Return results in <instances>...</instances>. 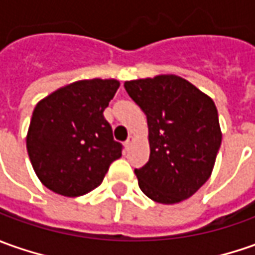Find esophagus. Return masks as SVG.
Segmentation results:
<instances>
[{
	"instance_id": "34e87169",
	"label": "esophagus",
	"mask_w": 255,
	"mask_h": 255,
	"mask_svg": "<svg viewBox=\"0 0 255 255\" xmlns=\"http://www.w3.org/2000/svg\"><path fill=\"white\" fill-rule=\"evenodd\" d=\"M132 141H134V136L132 135H129L128 136V139L127 141H126V142H124V145H126V148H129V146H131V144H132Z\"/></svg>"
}]
</instances>
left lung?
<instances>
[{
  "label": "left lung",
  "instance_id": "8db88e82",
  "mask_svg": "<svg viewBox=\"0 0 255 255\" xmlns=\"http://www.w3.org/2000/svg\"><path fill=\"white\" fill-rule=\"evenodd\" d=\"M124 87L149 129V161L134 171L139 189L165 205L190 198L212 175L222 144L215 103L175 75L131 80Z\"/></svg>",
  "mask_w": 255,
  "mask_h": 255
}]
</instances>
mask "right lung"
Listing matches in <instances>:
<instances>
[{
	"label": "right lung",
	"mask_w": 255,
	"mask_h": 255,
	"mask_svg": "<svg viewBox=\"0 0 255 255\" xmlns=\"http://www.w3.org/2000/svg\"><path fill=\"white\" fill-rule=\"evenodd\" d=\"M119 87L114 79L80 80L36 104L26 149L35 173L52 192L69 198L92 192L121 156L123 145L103 116Z\"/></svg>",
	"instance_id": "right-lung-1"
}]
</instances>
